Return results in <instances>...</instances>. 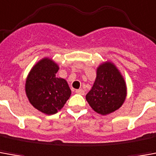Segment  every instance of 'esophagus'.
Wrapping results in <instances>:
<instances>
[{
  "label": "esophagus",
  "mask_w": 156,
  "mask_h": 156,
  "mask_svg": "<svg viewBox=\"0 0 156 156\" xmlns=\"http://www.w3.org/2000/svg\"><path fill=\"white\" fill-rule=\"evenodd\" d=\"M77 94H81V95H83L84 94V91L83 90V89H76V91H75Z\"/></svg>",
  "instance_id": "obj_1"
}]
</instances>
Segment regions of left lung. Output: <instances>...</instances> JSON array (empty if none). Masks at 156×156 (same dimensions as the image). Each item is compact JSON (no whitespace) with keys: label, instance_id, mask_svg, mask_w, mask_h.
<instances>
[{"label":"left lung","instance_id":"8db88e82","mask_svg":"<svg viewBox=\"0 0 156 156\" xmlns=\"http://www.w3.org/2000/svg\"><path fill=\"white\" fill-rule=\"evenodd\" d=\"M126 84L116 67L111 62L101 65L93 87L86 101L94 112L107 115L115 112L126 99Z\"/></svg>","mask_w":156,"mask_h":156}]
</instances>
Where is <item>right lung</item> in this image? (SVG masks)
Returning <instances> with one entry per match:
<instances>
[{"label": "right lung", "instance_id": "add662e5", "mask_svg": "<svg viewBox=\"0 0 156 156\" xmlns=\"http://www.w3.org/2000/svg\"><path fill=\"white\" fill-rule=\"evenodd\" d=\"M59 69L51 60H41L30 71L26 80V94L34 107L47 115L62 108L71 95L67 81L57 78Z\"/></svg>", "mask_w": 156, "mask_h": 156}]
</instances>
